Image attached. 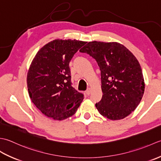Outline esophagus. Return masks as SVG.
<instances>
[{
    "mask_svg": "<svg viewBox=\"0 0 161 161\" xmlns=\"http://www.w3.org/2000/svg\"><path fill=\"white\" fill-rule=\"evenodd\" d=\"M91 93V90L90 89V88H88V89L85 91V94H86L87 95H90Z\"/></svg>",
    "mask_w": 161,
    "mask_h": 161,
    "instance_id": "34e87169",
    "label": "esophagus"
}]
</instances>
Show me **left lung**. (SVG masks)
I'll return each mask as SVG.
<instances>
[{
  "label": "left lung",
  "instance_id": "1",
  "mask_svg": "<svg viewBox=\"0 0 161 161\" xmlns=\"http://www.w3.org/2000/svg\"><path fill=\"white\" fill-rule=\"evenodd\" d=\"M80 52L94 58L100 68L103 96L95 104L99 113L111 120L129 116L139 105L145 91L137 58L118 42H90Z\"/></svg>",
  "mask_w": 161,
  "mask_h": 161
}]
</instances>
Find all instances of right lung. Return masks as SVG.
<instances>
[{"label": "right lung", "mask_w": 161, "mask_h": 161, "mask_svg": "<svg viewBox=\"0 0 161 161\" xmlns=\"http://www.w3.org/2000/svg\"><path fill=\"white\" fill-rule=\"evenodd\" d=\"M86 42L55 39L41 48L32 60L27 75L29 96L48 117L63 120L73 115L83 94L71 86L69 62Z\"/></svg>", "instance_id": "1"}]
</instances>
